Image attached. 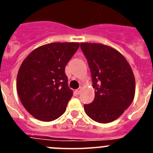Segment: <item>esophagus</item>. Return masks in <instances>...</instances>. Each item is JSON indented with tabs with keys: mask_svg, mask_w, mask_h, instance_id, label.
I'll list each match as a JSON object with an SVG mask.
<instances>
[{
	"mask_svg": "<svg viewBox=\"0 0 153 153\" xmlns=\"http://www.w3.org/2000/svg\"><path fill=\"white\" fill-rule=\"evenodd\" d=\"M81 90H82V88H81V87L78 88L77 90H76V94H79V93H80Z\"/></svg>",
	"mask_w": 153,
	"mask_h": 153,
	"instance_id": "34e87169",
	"label": "esophagus"
}]
</instances>
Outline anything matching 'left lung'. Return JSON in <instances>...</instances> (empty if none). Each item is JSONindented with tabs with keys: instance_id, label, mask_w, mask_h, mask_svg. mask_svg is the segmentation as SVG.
Returning <instances> with one entry per match:
<instances>
[{
	"instance_id": "8db88e82",
	"label": "left lung",
	"mask_w": 153,
	"mask_h": 153,
	"mask_svg": "<svg viewBox=\"0 0 153 153\" xmlns=\"http://www.w3.org/2000/svg\"><path fill=\"white\" fill-rule=\"evenodd\" d=\"M91 73L95 98L85 104L89 117L100 123L117 120L128 109L135 96L136 81L125 57L117 50L100 44L81 43Z\"/></svg>"
}]
</instances>
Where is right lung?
I'll return each mask as SVG.
<instances>
[{"mask_svg":"<svg viewBox=\"0 0 153 153\" xmlns=\"http://www.w3.org/2000/svg\"><path fill=\"white\" fill-rule=\"evenodd\" d=\"M79 43H52L33 51L23 61L17 90L23 106L34 118L50 122L64 113L73 96L65 67Z\"/></svg>","mask_w":153,"mask_h":153,"instance_id":"right-lung-1","label":"right lung"}]
</instances>
